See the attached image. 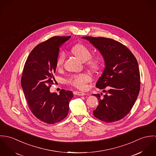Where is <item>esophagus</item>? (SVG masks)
I'll use <instances>...</instances> for the list:
<instances>
[{"mask_svg": "<svg viewBox=\"0 0 156 156\" xmlns=\"http://www.w3.org/2000/svg\"><path fill=\"white\" fill-rule=\"evenodd\" d=\"M73 94L74 95H79V96H83V95H86L85 93H84L83 92H80V91H74V92H73Z\"/></svg>", "mask_w": 156, "mask_h": 156, "instance_id": "1", "label": "esophagus"}]
</instances>
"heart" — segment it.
I'll return each mask as SVG.
<instances>
[{
	"mask_svg": "<svg viewBox=\"0 0 156 156\" xmlns=\"http://www.w3.org/2000/svg\"><path fill=\"white\" fill-rule=\"evenodd\" d=\"M72 53L82 61H86V66L90 70L97 71L102 67L103 61L101 57L91 58L92 50L88 46L79 43L74 45L71 48ZM65 60V54L62 52L59 54L56 60V66L59 68L63 66ZM90 77L87 74H80L71 76L67 82L70 85L80 89H85L87 87V83L90 82Z\"/></svg>",
	"mask_w": 156,
	"mask_h": 156,
	"instance_id": "1",
	"label": "heart"
}]
</instances>
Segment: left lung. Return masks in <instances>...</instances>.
Segmentation results:
<instances>
[{
	"mask_svg": "<svg viewBox=\"0 0 156 156\" xmlns=\"http://www.w3.org/2000/svg\"><path fill=\"white\" fill-rule=\"evenodd\" d=\"M82 38L99 50L105 63L96 87L103 89L106 94L103 97L100 94H94L99 103L93 114L106 122L119 121L131 111L139 92L140 82L137 61L126 46L113 39Z\"/></svg>",
	"mask_w": 156,
	"mask_h": 156,
	"instance_id": "1",
	"label": "left lung"
}]
</instances>
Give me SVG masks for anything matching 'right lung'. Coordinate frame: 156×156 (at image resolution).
<instances>
[{
  "label": "right lung",
  "mask_w": 156,
  "mask_h": 156,
  "mask_svg": "<svg viewBox=\"0 0 156 156\" xmlns=\"http://www.w3.org/2000/svg\"><path fill=\"white\" fill-rule=\"evenodd\" d=\"M70 37H53L37 45L28 56L23 68L21 85L27 105L37 118L47 124L64 119L73 97L71 90L61 89L59 94L50 92L59 47Z\"/></svg>",
  "instance_id": "obj_1"
}]
</instances>
